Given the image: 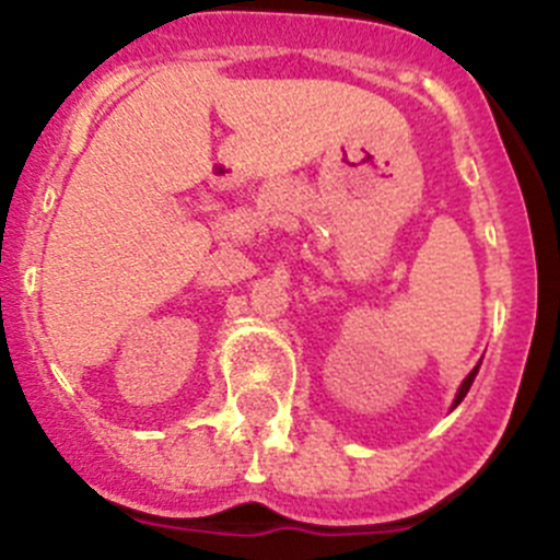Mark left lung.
<instances>
[{
  "mask_svg": "<svg viewBox=\"0 0 560 560\" xmlns=\"http://www.w3.org/2000/svg\"><path fill=\"white\" fill-rule=\"evenodd\" d=\"M478 368H480V364H478ZM478 368H475V370H472V373H469V375H467V378H464L462 389H458V395H456V404H453V406H458V404H462V400H464V395H467V392H469V386H472L475 375H478Z\"/></svg>",
  "mask_w": 560,
  "mask_h": 560,
  "instance_id": "left-lung-1",
  "label": "left lung"
}]
</instances>
